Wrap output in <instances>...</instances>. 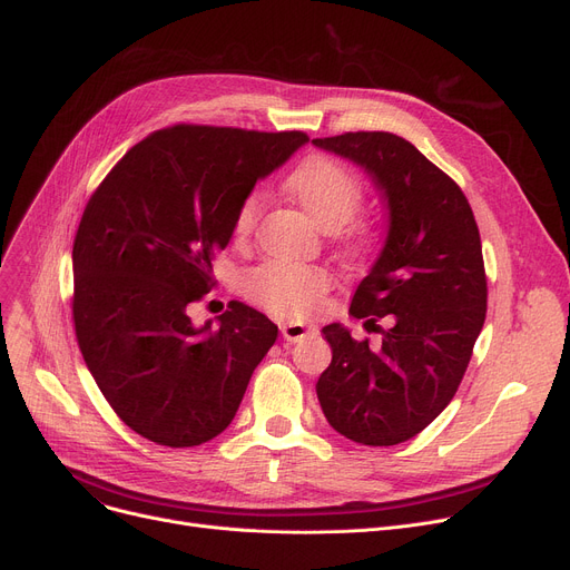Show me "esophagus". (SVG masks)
Masks as SVG:
<instances>
[{"label":"esophagus","instance_id":"34e87169","mask_svg":"<svg viewBox=\"0 0 570 570\" xmlns=\"http://www.w3.org/2000/svg\"><path fill=\"white\" fill-rule=\"evenodd\" d=\"M282 335L286 342H303L305 337L316 335V327L305 325L301 321H286V323H282Z\"/></svg>","mask_w":570,"mask_h":570}]
</instances>
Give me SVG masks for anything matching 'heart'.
Segmentation results:
<instances>
[{"instance_id": "1", "label": "heart", "mask_w": 570, "mask_h": 570, "mask_svg": "<svg viewBox=\"0 0 570 570\" xmlns=\"http://www.w3.org/2000/svg\"><path fill=\"white\" fill-rule=\"evenodd\" d=\"M284 191L327 230L344 226L363 198L357 177L342 161L327 155H309L297 161L284 177ZM258 209L261 198L256 194H249L239 203L233 219L237 239H245L254 230ZM331 284L333 275L318 265L267 261L247 275L245 291L254 303L269 312L305 316L316 307Z\"/></svg>"}]
</instances>
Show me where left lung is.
I'll use <instances>...</instances> for the list:
<instances>
[{"label": "left lung", "mask_w": 570, "mask_h": 570, "mask_svg": "<svg viewBox=\"0 0 570 570\" xmlns=\"http://www.w3.org/2000/svg\"><path fill=\"white\" fill-rule=\"evenodd\" d=\"M367 170L387 207V235L351 316L381 333L357 342L342 323L323 327L333 361L318 376L321 409L346 439L395 445L451 404L488 312L481 233L462 189L425 155L387 131L314 138ZM392 323L381 328L383 316Z\"/></svg>", "instance_id": "obj_1"}]
</instances>
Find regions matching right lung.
Listing matches in <instances>:
<instances>
[{"label":"right lung","instance_id":"right-lung-1","mask_svg":"<svg viewBox=\"0 0 570 570\" xmlns=\"http://www.w3.org/2000/svg\"><path fill=\"white\" fill-rule=\"evenodd\" d=\"M307 140L177 125L134 145L89 198L73 243L76 337L136 434L191 448L230 425L279 331L235 301L219 327H196L189 307L217 284L239 203Z\"/></svg>","mask_w":570,"mask_h":570}]
</instances>
